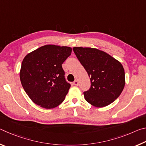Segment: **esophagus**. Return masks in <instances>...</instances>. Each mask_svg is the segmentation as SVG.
<instances>
[{"label":"esophagus","mask_w":146,"mask_h":146,"mask_svg":"<svg viewBox=\"0 0 146 146\" xmlns=\"http://www.w3.org/2000/svg\"><path fill=\"white\" fill-rule=\"evenodd\" d=\"M73 84L75 85V86H78V80H75V81H74L73 82Z\"/></svg>","instance_id":"obj_1"}]
</instances>
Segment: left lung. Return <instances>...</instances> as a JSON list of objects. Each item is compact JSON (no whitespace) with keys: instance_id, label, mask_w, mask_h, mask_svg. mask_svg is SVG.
Returning a JSON list of instances; mask_svg holds the SVG:
<instances>
[{"instance_id":"obj_1","label":"left lung","mask_w":146,"mask_h":146,"mask_svg":"<svg viewBox=\"0 0 146 146\" xmlns=\"http://www.w3.org/2000/svg\"><path fill=\"white\" fill-rule=\"evenodd\" d=\"M73 49L90 77V89L84 93L86 100L97 108L105 107L114 102L125 86L122 64L97 48L74 47Z\"/></svg>"}]
</instances>
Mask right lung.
<instances>
[{"label": "right lung", "instance_id": "right-lung-1", "mask_svg": "<svg viewBox=\"0 0 146 146\" xmlns=\"http://www.w3.org/2000/svg\"><path fill=\"white\" fill-rule=\"evenodd\" d=\"M71 51L68 46L48 44L24 58L20 79L27 95L36 105L53 109L65 99L71 85L65 80L62 64Z\"/></svg>", "mask_w": 146, "mask_h": 146}]
</instances>
